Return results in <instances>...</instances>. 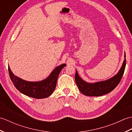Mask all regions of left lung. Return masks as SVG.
<instances>
[{"label":"left lung","instance_id":"left-lung-1","mask_svg":"<svg viewBox=\"0 0 132 132\" xmlns=\"http://www.w3.org/2000/svg\"><path fill=\"white\" fill-rule=\"evenodd\" d=\"M121 69L116 75L108 80L94 83L84 81L78 75L77 71L75 75V80L79 91L84 95L89 96H99L111 92L119 85L124 74L126 66V55Z\"/></svg>","mask_w":132,"mask_h":132}]
</instances>
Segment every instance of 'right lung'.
Here are the masks:
<instances>
[{"label":"right lung","mask_w":132,"mask_h":132,"mask_svg":"<svg viewBox=\"0 0 132 132\" xmlns=\"http://www.w3.org/2000/svg\"><path fill=\"white\" fill-rule=\"evenodd\" d=\"M66 64H61L55 68L46 79L40 82H28L15 76L8 66L10 77L13 85L24 95L36 99H43L52 95L55 88L57 81L61 71Z\"/></svg>","instance_id":"right-lung-1"}]
</instances>
